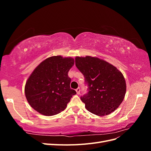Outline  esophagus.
Segmentation results:
<instances>
[{"mask_svg": "<svg viewBox=\"0 0 151 151\" xmlns=\"http://www.w3.org/2000/svg\"><path fill=\"white\" fill-rule=\"evenodd\" d=\"M76 92H77V94H80V88H77L76 89Z\"/></svg>", "mask_w": 151, "mask_h": 151, "instance_id": "1", "label": "esophagus"}]
</instances>
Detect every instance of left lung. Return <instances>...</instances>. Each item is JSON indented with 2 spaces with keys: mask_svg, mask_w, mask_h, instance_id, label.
<instances>
[{
  "mask_svg": "<svg viewBox=\"0 0 151 151\" xmlns=\"http://www.w3.org/2000/svg\"><path fill=\"white\" fill-rule=\"evenodd\" d=\"M76 65L84 75L87 94L81 97L89 111L98 116L111 113L123 101L126 83L122 73L97 57H76Z\"/></svg>",
  "mask_w": 151,
  "mask_h": 151,
  "instance_id": "obj_1",
  "label": "left lung"
}]
</instances>
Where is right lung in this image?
<instances>
[{"label":"right lung","mask_w":151,"mask_h":151,"mask_svg":"<svg viewBox=\"0 0 151 151\" xmlns=\"http://www.w3.org/2000/svg\"><path fill=\"white\" fill-rule=\"evenodd\" d=\"M74 58L53 56L36 67L27 80L24 92L27 101L36 111L53 116L63 111L76 91L70 89L68 72Z\"/></svg>","instance_id":"right-lung-1"}]
</instances>
